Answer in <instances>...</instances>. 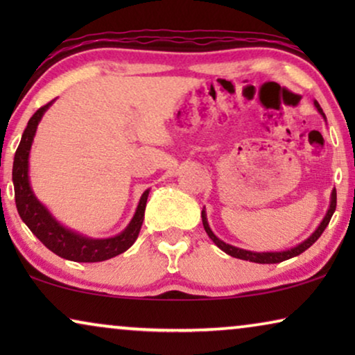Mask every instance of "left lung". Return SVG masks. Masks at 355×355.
I'll return each instance as SVG.
<instances>
[{
	"mask_svg": "<svg viewBox=\"0 0 355 355\" xmlns=\"http://www.w3.org/2000/svg\"><path fill=\"white\" fill-rule=\"evenodd\" d=\"M315 108L318 110V113L323 116L324 118V113L323 110L320 108L318 101H315ZM327 119V118H324ZM334 210H336V189H333L331 192V198H329V207H328V211L327 215H324V218L322 220V223H320L317 230H315L312 234H310L307 239L300 242V244L291 247V249H286V250H279V252H252V250H245V249H239V247H234L231 244H226L225 241L218 239V237L215 236V232L211 231L210 225H208V220H207V213H205V208L202 210V223H203V227H205L207 234L210 239L215 242V244L220 247V249L223 252H226L227 255L234 257V259H241V260H249V261H254V263H279V261H284V260H289L293 259V257H297L302 254V252H305L309 249L310 245L313 244V242H317V239L320 236L323 234L324 227L328 226L329 220H331L333 213Z\"/></svg>",
	"mask_w": 355,
	"mask_h": 355,
	"instance_id": "8db88e82",
	"label": "left lung"
}]
</instances>
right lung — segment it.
<instances>
[{"label":"right lung","instance_id":"obj_1","mask_svg":"<svg viewBox=\"0 0 355 355\" xmlns=\"http://www.w3.org/2000/svg\"><path fill=\"white\" fill-rule=\"evenodd\" d=\"M53 101L37 110L35 114L28 119L21 144H19L16 155H14L12 184L19 216L28 226V230L33 232V236H37L43 245L48 247L53 254L60 255L61 259L80 261V263L82 261L84 263H94V261L113 259V257L128 250L139 237L150 189H147L140 197L137 210H135L129 225L125 226V230L113 237L95 239V237L84 236L61 225L51 215V211L35 197L31 186V178H28V157H31L33 137H35L38 123L42 121L45 111L53 105Z\"/></svg>","mask_w":355,"mask_h":355}]
</instances>
